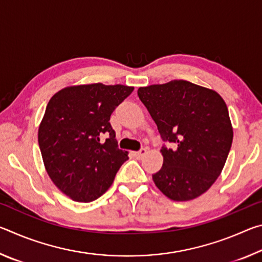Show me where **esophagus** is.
Masks as SVG:
<instances>
[{
  "instance_id": "esophagus-1",
  "label": "esophagus",
  "mask_w": 262,
  "mask_h": 262,
  "mask_svg": "<svg viewBox=\"0 0 262 262\" xmlns=\"http://www.w3.org/2000/svg\"><path fill=\"white\" fill-rule=\"evenodd\" d=\"M145 154H147V149H141L140 151H136V152H134V156H135L137 159H141L142 157L144 156Z\"/></svg>"
}]
</instances>
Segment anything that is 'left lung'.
I'll list each match as a JSON object with an SVG mask.
<instances>
[{"label":"left lung","mask_w":262,"mask_h":262,"mask_svg":"<svg viewBox=\"0 0 262 262\" xmlns=\"http://www.w3.org/2000/svg\"><path fill=\"white\" fill-rule=\"evenodd\" d=\"M137 95L157 125L163 166L152 180L174 201H189L219 178L231 149L233 129L223 98L184 79L140 88Z\"/></svg>","instance_id":"1"}]
</instances>
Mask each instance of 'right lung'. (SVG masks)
Here are the masks:
<instances>
[{"instance_id":"right-lung-1","label":"right lung","mask_w":262,"mask_h":262,"mask_svg":"<svg viewBox=\"0 0 262 262\" xmlns=\"http://www.w3.org/2000/svg\"><path fill=\"white\" fill-rule=\"evenodd\" d=\"M134 88L103 83L57 91L38 130L43 165L53 183L76 202H91L111 185L128 152L118 148L110 118ZM108 139L101 144L100 139Z\"/></svg>"}]
</instances>
